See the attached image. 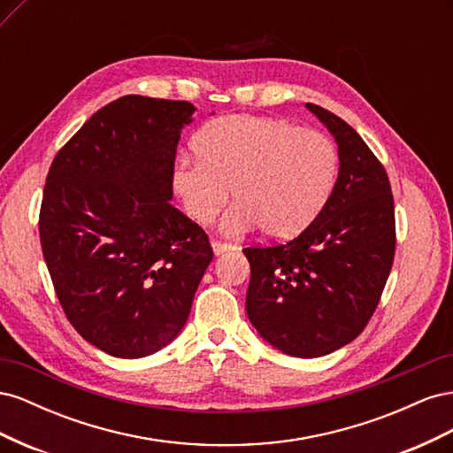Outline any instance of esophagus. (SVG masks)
<instances>
[{"instance_id": "obj_1", "label": "esophagus", "mask_w": 453, "mask_h": 453, "mask_svg": "<svg viewBox=\"0 0 453 453\" xmlns=\"http://www.w3.org/2000/svg\"><path fill=\"white\" fill-rule=\"evenodd\" d=\"M211 248H213V253L219 257V255H223V253H226V251H234L236 245L226 243V242H217V240H213V242H211Z\"/></svg>"}]
</instances>
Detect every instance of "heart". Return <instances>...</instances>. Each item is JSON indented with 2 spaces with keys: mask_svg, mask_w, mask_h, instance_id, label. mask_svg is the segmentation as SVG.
<instances>
[{
  "mask_svg": "<svg viewBox=\"0 0 453 453\" xmlns=\"http://www.w3.org/2000/svg\"><path fill=\"white\" fill-rule=\"evenodd\" d=\"M196 158L173 168V188L187 215L208 225L228 202V234L258 226L270 240L306 230L331 198L338 180V150L318 130L255 115H228L195 138Z\"/></svg>",
  "mask_w": 453,
  "mask_h": 453,
  "instance_id": "obj_1",
  "label": "heart"
}]
</instances>
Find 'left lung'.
<instances>
[{"instance_id":"obj_1","label":"left lung","mask_w":453,"mask_h":453,"mask_svg":"<svg viewBox=\"0 0 453 453\" xmlns=\"http://www.w3.org/2000/svg\"><path fill=\"white\" fill-rule=\"evenodd\" d=\"M338 143L340 172L319 217L285 243L250 245L245 310L273 348L321 357L368 325L395 257V203L386 168L346 120L306 104Z\"/></svg>"}]
</instances>
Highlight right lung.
<instances>
[{
	"instance_id": "obj_1",
	"label": "right lung",
	"mask_w": 453,
	"mask_h": 453,
	"mask_svg": "<svg viewBox=\"0 0 453 453\" xmlns=\"http://www.w3.org/2000/svg\"><path fill=\"white\" fill-rule=\"evenodd\" d=\"M195 105L122 96L54 157L39 238L67 321L98 349L145 357L180 334L213 250L170 203Z\"/></svg>"
}]
</instances>
